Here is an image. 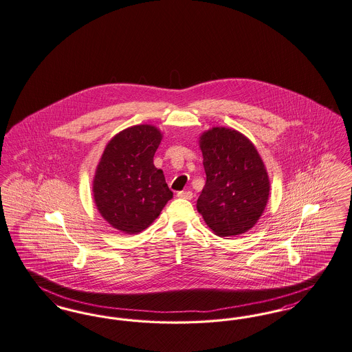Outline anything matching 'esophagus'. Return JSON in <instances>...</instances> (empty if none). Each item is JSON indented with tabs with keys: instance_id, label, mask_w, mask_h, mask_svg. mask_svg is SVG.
Returning a JSON list of instances; mask_svg holds the SVG:
<instances>
[{
	"instance_id": "34e87169",
	"label": "esophagus",
	"mask_w": 352,
	"mask_h": 352,
	"mask_svg": "<svg viewBox=\"0 0 352 352\" xmlns=\"http://www.w3.org/2000/svg\"><path fill=\"white\" fill-rule=\"evenodd\" d=\"M177 197H181V199H187V200H191L192 199V192L191 191H179L178 194H177Z\"/></svg>"
}]
</instances>
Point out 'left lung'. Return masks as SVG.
<instances>
[{"instance_id":"obj_1","label":"left lung","mask_w":352,"mask_h":352,"mask_svg":"<svg viewBox=\"0 0 352 352\" xmlns=\"http://www.w3.org/2000/svg\"><path fill=\"white\" fill-rule=\"evenodd\" d=\"M206 186L197 208L219 237L252 229L266 208L270 181L253 142L239 131L214 126L200 136Z\"/></svg>"}]
</instances>
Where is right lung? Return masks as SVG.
Instances as JSON below:
<instances>
[{
	"instance_id": "right-lung-1",
	"label": "right lung",
	"mask_w": 352,
	"mask_h": 352,
	"mask_svg": "<svg viewBox=\"0 0 352 352\" xmlns=\"http://www.w3.org/2000/svg\"><path fill=\"white\" fill-rule=\"evenodd\" d=\"M161 140L155 126H129L109 141L96 170L93 194L99 213L126 234L146 229L173 197L162 170L153 165Z\"/></svg>"
}]
</instances>
